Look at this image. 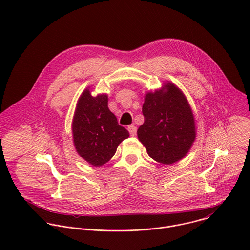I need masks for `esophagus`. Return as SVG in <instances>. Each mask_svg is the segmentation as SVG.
Wrapping results in <instances>:
<instances>
[{"label": "esophagus", "instance_id": "1", "mask_svg": "<svg viewBox=\"0 0 250 250\" xmlns=\"http://www.w3.org/2000/svg\"><path fill=\"white\" fill-rule=\"evenodd\" d=\"M127 129H128V131H129V133H130V135H131V136H134V135H136V131H137V128H136V126H135L134 125H128Z\"/></svg>", "mask_w": 250, "mask_h": 250}]
</instances>
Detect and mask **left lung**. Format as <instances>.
Masks as SVG:
<instances>
[{
    "instance_id": "obj_1",
    "label": "left lung",
    "mask_w": 250,
    "mask_h": 250,
    "mask_svg": "<svg viewBox=\"0 0 250 250\" xmlns=\"http://www.w3.org/2000/svg\"><path fill=\"white\" fill-rule=\"evenodd\" d=\"M145 123L138 139L148 155L161 164H173L189 152L196 138L195 120L185 95L173 83L146 95Z\"/></svg>"
}]
</instances>
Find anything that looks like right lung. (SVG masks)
Wrapping results in <instances>:
<instances>
[{
    "label": "right lung",
    "instance_id": "1",
    "mask_svg": "<svg viewBox=\"0 0 250 250\" xmlns=\"http://www.w3.org/2000/svg\"><path fill=\"white\" fill-rule=\"evenodd\" d=\"M72 132L76 151L93 166L108 162L121 142L129 136L109 110L108 96L102 94L92 97L89 89L78 100Z\"/></svg>",
    "mask_w": 250,
    "mask_h": 250
}]
</instances>
